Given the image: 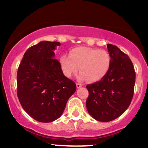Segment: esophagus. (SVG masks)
<instances>
[{
    "mask_svg": "<svg viewBox=\"0 0 148 148\" xmlns=\"http://www.w3.org/2000/svg\"><path fill=\"white\" fill-rule=\"evenodd\" d=\"M81 87H82V84H79V83H78V84H76V88H81Z\"/></svg>",
    "mask_w": 148,
    "mask_h": 148,
    "instance_id": "1",
    "label": "esophagus"
}]
</instances>
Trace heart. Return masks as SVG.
<instances>
[{"label":"heart","mask_w":148,"mask_h":148,"mask_svg":"<svg viewBox=\"0 0 148 148\" xmlns=\"http://www.w3.org/2000/svg\"><path fill=\"white\" fill-rule=\"evenodd\" d=\"M64 75L70 78L79 70L80 80L88 79L97 82L108 74L111 64V57L107 51L90 47H77L69 51V56L62 55L59 60Z\"/></svg>","instance_id":"b5f03b06"}]
</instances>
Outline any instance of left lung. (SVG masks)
Returning a JSON list of instances; mask_svg holds the SVG:
<instances>
[{"label": "left lung", "instance_id": "left-lung-1", "mask_svg": "<svg viewBox=\"0 0 148 148\" xmlns=\"http://www.w3.org/2000/svg\"><path fill=\"white\" fill-rule=\"evenodd\" d=\"M111 57L108 74L102 79L86 86L89 96L86 108L100 122H109L120 116L130 105L134 95L136 73L127 55L116 46L107 45Z\"/></svg>", "mask_w": 148, "mask_h": 148}]
</instances>
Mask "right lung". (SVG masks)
Listing matches in <instances>:
<instances>
[{"mask_svg": "<svg viewBox=\"0 0 148 148\" xmlns=\"http://www.w3.org/2000/svg\"><path fill=\"white\" fill-rule=\"evenodd\" d=\"M58 42L42 41L23 55L17 72V96L24 111L35 120L50 123L61 116L75 83L66 77L55 59Z\"/></svg>", "mask_w": 148, "mask_h": 148, "instance_id": "1", "label": "right lung"}]
</instances>
